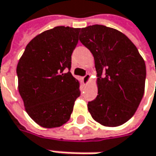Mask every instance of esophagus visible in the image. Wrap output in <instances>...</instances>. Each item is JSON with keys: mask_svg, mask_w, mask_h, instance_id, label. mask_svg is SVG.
<instances>
[{"mask_svg": "<svg viewBox=\"0 0 156 156\" xmlns=\"http://www.w3.org/2000/svg\"><path fill=\"white\" fill-rule=\"evenodd\" d=\"M90 74L87 73L84 77L83 78V83H85V84H87L89 83V81H90Z\"/></svg>", "mask_w": 156, "mask_h": 156, "instance_id": "obj_1", "label": "esophagus"}]
</instances>
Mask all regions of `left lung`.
<instances>
[{"label":"left lung","instance_id":"8db88e82","mask_svg":"<svg viewBox=\"0 0 156 156\" xmlns=\"http://www.w3.org/2000/svg\"><path fill=\"white\" fill-rule=\"evenodd\" d=\"M79 41L94 57L98 77V96L88 103L89 112L104 126H120L134 115L144 94V59L126 35L103 25L82 28Z\"/></svg>","mask_w":156,"mask_h":156}]
</instances>
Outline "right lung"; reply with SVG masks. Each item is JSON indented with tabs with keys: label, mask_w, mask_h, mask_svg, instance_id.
<instances>
[{
	"label": "right lung",
	"mask_w": 156,
	"mask_h": 156,
	"mask_svg": "<svg viewBox=\"0 0 156 156\" xmlns=\"http://www.w3.org/2000/svg\"><path fill=\"white\" fill-rule=\"evenodd\" d=\"M80 30L63 26L46 30L27 44L18 62V90L25 110L43 128L67 122L80 95L79 82L70 72Z\"/></svg>",
	"instance_id": "obj_1"
}]
</instances>
